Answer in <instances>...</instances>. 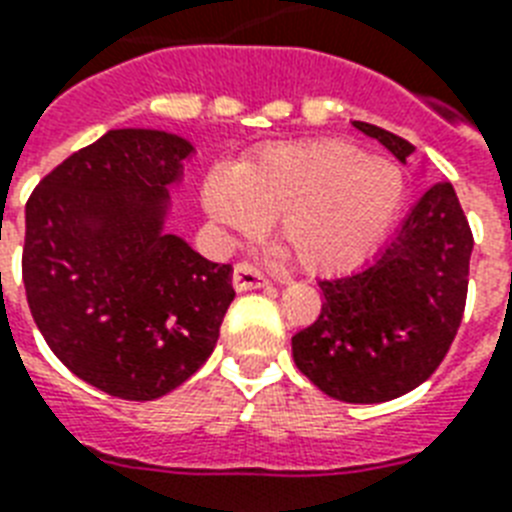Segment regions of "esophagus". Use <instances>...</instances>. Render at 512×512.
<instances>
[{
    "mask_svg": "<svg viewBox=\"0 0 512 512\" xmlns=\"http://www.w3.org/2000/svg\"><path fill=\"white\" fill-rule=\"evenodd\" d=\"M232 285H235V290H256L269 285V280L264 277L261 269H256L253 264H248V261H240V264H235V269H232Z\"/></svg>",
    "mask_w": 512,
    "mask_h": 512,
    "instance_id": "1",
    "label": "esophagus"
}]
</instances>
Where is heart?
I'll use <instances>...</instances> for the list:
<instances>
[{
  "label": "heart",
  "instance_id": "obj_1",
  "mask_svg": "<svg viewBox=\"0 0 512 512\" xmlns=\"http://www.w3.org/2000/svg\"><path fill=\"white\" fill-rule=\"evenodd\" d=\"M404 200L402 171L341 140L269 145L203 182L208 216L235 235L275 219L293 259L317 275L357 267L383 240Z\"/></svg>",
  "mask_w": 512,
  "mask_h": 512
}]
</instances>
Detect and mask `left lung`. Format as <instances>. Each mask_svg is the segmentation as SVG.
<instances>
[{
	"label": "left lung",
	"instance_id": "1",
	"mask_svg": "<svg viewBox=\"0 0 512 512\" xmlns=\"http://www.w3.org/2000/svg\"><path fill=\"white\" fill-rule=\"evenodd\" d=\"M402 163L415 147L354 121ZM473 232L455 187L436 182L386 248L357 272L320 280L322 312L293 335V362L322 394L378 404L407 394L447 357L463 322Z\"/></svg>",
	"mask_w": 512,
	"mask_h": 512
}]
</instances>
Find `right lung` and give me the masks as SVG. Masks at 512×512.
Listing matches in <instances>:
<instances>
[{"label": "right lung", "instance_id": "add662e5", "mask_svg": "<svg viewBox=\"0 0 512 512\" xmlns=\"http://www.w3.org/2000/svg\"><path fill=\"white\" fill-rule=\"evenodd\" d=\"M192 145L110 129L68 155L26 203L23 285L55 357L89 386L153 402L211 357L230 309V264L163 230Z\"/></svg>", "mask_w": 512, "mask_h": 512}]
</instances>
